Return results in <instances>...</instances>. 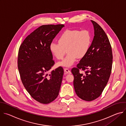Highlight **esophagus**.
I'll use <instances>...</instances> for the list:
<instances>
[{
    "instance_id": "34e87169",
    "label": "esophagus",
    "mask_w": 126,
    "mask_h": 126,
    "mask_svg": "<svg viewBox=\"0 0 126 126\" xmlns=\"http://www.w3.org/2000/svg\"><path fill=\"white\" fill-rule=\"evenodd\" d=\"M64 71H65L66 73H67L68 74H71V71L68 68H64Z\"/></svg>"
}]
</instances>
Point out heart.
<instances>
[{"label":"heart","mask_w":126,"mask_h":126,"mask_svg":"<svg viewBox=\"0 0 126 126\" xmlns=\"http://www.w3.org/2000/svg\"><path fill=\"white\" fill-rule=\"evenodd\" d=\"M59 42H52L49 49L52 54L58 59L63 58L66 53L68 54L58 65L69 67L73 65L78 57H84L92 43V35L88 30H67L59 37Z\"/></svg>","instance_id":"b5f03b06"}]
</instances>
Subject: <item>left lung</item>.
<instances>
[{
	"mask_svg": "<svg viewBox=\"0 0 126 126\" xmlns=\"http://www.w3.org/2000/svg\"><path fill=\"white\" fill-rule=\"evenodd\" d=\"M94 36L86 54L71 72L74 75V87L81 99L91 101L102 94L109 79L113 62L112 48L105 31L95 21L91 20ZM87 70L85 75L79 69Z\"/></svg>",
	"mask_w": 126,
	"mask_h": 126,
	"instance_id": "8db88e82",
	"label": "left lung"
}]
</instances>
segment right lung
<instances>
[{
  "instance_id": "add662e5",
  "label": "right lung",
  "mask_w": 126,
  "mask_h": 126,
  "mask_svg": "<svg viewBox=\"0 0 126 126\" xmlns=\"http://www.w3.org/2000/svg\"><path fill=\"white\" fill-rule=\"evenodd\" d=\"M63 24L44 25L26 37L20 45L18 68L22 82L31 96L47 104L58 96L64 70L59 67L49 71L54 64L49 46Z\"/></svg>"
}]
</instances>
